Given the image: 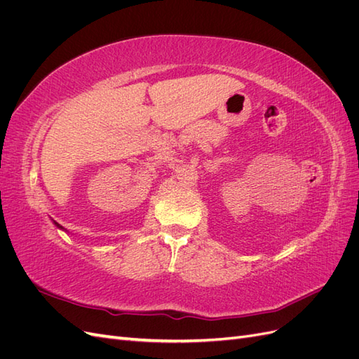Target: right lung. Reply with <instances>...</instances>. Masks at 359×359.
Returning a JSON list of instances; mask_svg holds the SVG:
<instances>
[{"mask_svg":"<svg viewBox=\"0 0 359 359\" xmlns=\"http://www.w3.org/2000/svg\"><path fill=\"white\" fill-rule=\"evenodd\" d=\"M53 224H55V226H57V227H58V229H62V231H64V227H62V226H61V224H58V223H57V222H53Z\"/></svg>","mask_w":359,"mask_h":359,"instance_id":"obj_1","label":"right lung"}]
</instances>
